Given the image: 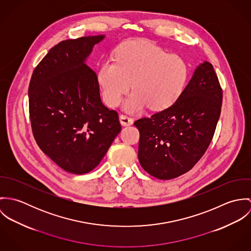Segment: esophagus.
<instances>
[{
    "label": "esophagus",
    "mask_w": 251,
    "mask_h": 251,
    "mask_svg": "<svg viewBox=\"0 0 251 251\" xmlns=\"http://www.w3.org/2000/svg\"><path fill=\"white\" fill-rule=\"evenodd\" d=\"M120 122L122 124V126H131L133 124V119L126 116V115H120Z\"/></svg>",
    "instance_id": "34e87169"
}]
</instances>
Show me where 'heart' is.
Masks as SVG:
<instances>
[{"mask_svg":"<svg viewBox=\"0 0 251 251\" xmlns=\"http://www.w3.org/2000/svg\"><path fill=\"white\" fill-rule=\"evenodd\" d=\"M188 79L186 62L146 40H130L117 50L115 60H105L98 72L104 102L117 106L130 87L125 101L128 112L149 106L160 111L172 106L182 95Z\"/></svg>","mask_w":251,"mask_h":251,"instance_id":"1","label":"heart"}]
</instances>
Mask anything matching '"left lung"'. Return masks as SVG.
<instances>
[{"mask_svg":"<svg viewBox=\"0 0 251 251\" xmlns=\"http://www.w3.org/2000/svg\"><path fill=\"white\" fill-rule=\"evenodd\" d=\"M221 105L217 75L213 65L204 62L172 106L134 122L140 133L138 159L144 170L159 179L188 172L211 144Z\"/></svg>","mask_w":251,"mask_h":251,"instance_id":"8db88e82","label":"left lung"}]
</instances>
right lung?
<instances>
[{
	"mask_svg": "<svg viewBox=\"0 0 251 251\" xmlns=\"http://www.w3.org/2000/svg\"><path fill=\"white\" fill-rule=\"evenodd\" d=\"M104 36L67 39L37 65L29 85V112L40 150L62 169L86 174L107 152L122 126L101 101L98 76L86 64Z\"/></svg>",
	"mask_w": 251,
	"mask_h": 251,
	"instance_id": "right-lung-1",
	"label": "right lung"
}]
</instances>
